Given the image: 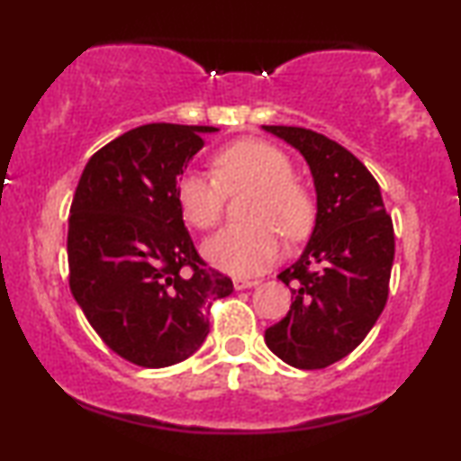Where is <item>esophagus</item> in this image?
Here are the masks:
<instances>
[{"mask_svg":"<svg viewBox=\"0 0 461 461\" xmlns=\"http://www.w3.org/2000/svg\"><path fill=\"white\" fill-rule=\"evenodd\" d=\"M258 279H241V276H237L235 281H232V285H235V289H249V287H256L258 285Z\"/></svg>","mask_w":461,"mask_h":461,"instance_id":"34e87169","label":"esophagus"}]
</instances>
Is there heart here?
Wrapping results in <instances>:
<instances>
[{
  "mask_svg": "<svg viewBox=\"0 0 461 461\" xmlns=\"http://www.w3.org/2000/svg\"><path fill=\"white\" fill-rule=\"evenodd\" d=\"M212 174L186 172L176 185L180 212L194 229L207 230L222 216L224 193L251 188L243 207L249 224L229 226L205 243L213 267L230 275H254L279 260V235L300 239L311 229L314 201L294 178L289 157L275 144L245 138L218 150Z\"/></svg>",
  "mask_w": 461,
  "mask_h": 461,
  "instance_id": "1",
  "label": "heart"
}]
</instances>
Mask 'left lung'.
Listing matches in <instances>:
<instances>
[{
  "label": "left lung",
  "instance_id": "8db88e82",
  "mask_svg": "<svg viewBox=\"0 0 461 461\" xmlns=\"http://www.w3.org/2000/svg\"><path fill=\"white\" fill-rule=\"evenodd\" d=\"M264 130L304 155L317 186L311 241L279 275L294 302L264 339L292 367L325 369L363 342L386 306L393 218L374 176L342 144L294 125Z\"/></svg>",
  "mask_w": 461,
  "mask_h": 461
}]
</instances>
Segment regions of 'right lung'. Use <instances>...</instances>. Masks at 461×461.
I'll return each instance as SVG.
<instances>
[{"mask_svg":"<svg viewBox=\"0 0 461 461\" xmlns=\"http://www.w3.org/2000/svg\"><path fill=\"white\" fill-rule=\"evenodd\" d=\"M210 125L147 123L96 150L68 216V287L109 348L138 367L185 361L232 281L207 267L176 199Z\"/></svg>","mask_w":461,"mask_h":461,"instance_id":"1","label":"right lung"}]
</instances>
